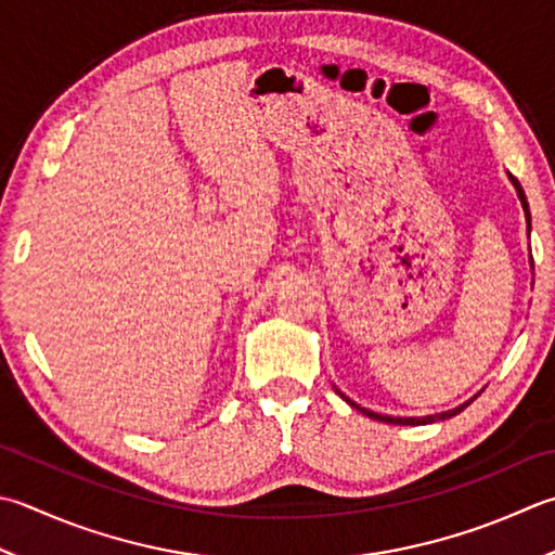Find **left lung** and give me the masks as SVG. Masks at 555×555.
I'll return each mask as SVG.
<instances>
[{"instance_id": "obj_1", "label": "left lung", "mask_w": 555, "mask_h": 555, "mask_svg": "<svg viewBox=\"0 0 555 555\" xmlns=\"http://www.w3.org/2000/svg\"><path fill=\"white\" fill-rule=\"evenodd\" d=\"M509 180H513V184H515V190H517V197H519V202H522V209H525V214H527V223H529V204H527V197H525V190H522V184H519L513 176H509ZM344 397V395H341ZM346 399V397H344ZM476 399V397H474ZM472 399V401H474ZM349 401L351 406H356L358 411H363L365 416H371V418H375V421H383V423H395V426H423V423H433V421H438V418H450V416H457L460 411H464L466 406L472 404V401H466V404H462V406H457V409H452V411H444V414H436V416H426V418H395V416H383V414H373V411H367V409H363V406H358V404H353L351 399H346Z\"/></svg>"}]
</instances>
